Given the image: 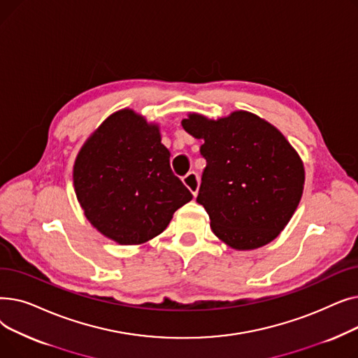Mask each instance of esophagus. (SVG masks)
Here are the masks:
<instances>
[{
  "mask_svg": "<svg viewBox=\"0 0 358 358\" xmlns=\"http://www.w3.org/2000/svg\"><path fill=\"white\" fill-rule=\"evenodd\" d=\"M182 182L184 185L187 187L192 192L193 196H197V192H199V185H200V178L197 176V173L194 171H190L187 173L184 177H182Z\"/></svg>",
  "mask_w": 358,
  "mask_h": 358,
  "instance_id": "obj_1",
  "label": "esophagus"
}]
</instances>
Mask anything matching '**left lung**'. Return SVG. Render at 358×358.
<instances>
[{
    "label": "left lung",
    "mask_w": 358,
    "mask_h": 358,
    "mask_svg": "<svg viewBox=\"0 0 358 358\" xmlns=\"http://www.w3.org/2000/svg\"><path fill=\"white\" fill-rule=\"evenodd\" d=\"M185 131L204 139L197 203L213 234L235 250H254L285 229L303 193L305 169L296 150L270 123L247 111L208 120L190 115Z\"/></svg>",
    "instance_id": "1"
}]
</instances>
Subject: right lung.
Instances as JSON below:
<instances>
[{
	"mask_svg": "<svg viewBox=\"0 0 358 358\" xmlns=\"http://www.w3.org/2000/svg\"><path fill=\"white\" fill-rule=\"evenodd\" d=\"M73 185L92 227L123 245L159 235L193 199L173 173L158 127L131 110L111 115L87 141Z\"/></svg>",
	"mask_w": 358,
	"mask_h": 358,
	"instance_id": "add662e5",
	"label": "right lung"
}]
</instances>
